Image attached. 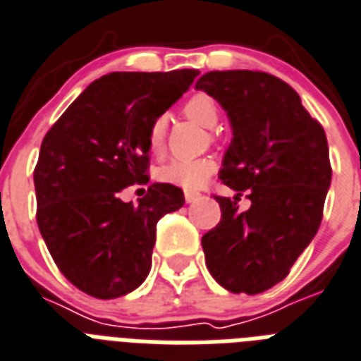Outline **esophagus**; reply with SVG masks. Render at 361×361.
<instances>
[{
	"label": "esophagus",
	"instance_id": "1",
	"mask_svg": "<svg viewBox=\"0 0 361 361\" xmlns=\"http://www.w3.org/2000/svg\"><path fill=\"white\" fill-rule=\"evenodd\" d=\"M200 199V192L197 191H185V200L187 202H195V200Z\"/></svg>",
	"mask_w": 361,
	"mask_h": 361
}]
</instances>
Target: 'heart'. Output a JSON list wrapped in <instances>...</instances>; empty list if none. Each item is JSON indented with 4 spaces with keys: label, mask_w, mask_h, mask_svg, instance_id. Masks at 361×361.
<instances>
[{
    "label": "heart",
    "mask_w": 361,
    "mask_h": 361,
    "mask_svg": "<svg viewBox=\"0 0 361 361\" xmlns=\"http://www.w3.org/2000/svg\"><path fill=\"white\" fill-rule=\"evenodd\" d=\"M181 114L204 128L216 126L217 119H219L216 100L204 92L192 94L189 100L183 102ZM164 140H166V123L161 117L153 119L147 126V134H145V145L151 155H161L164 149ZM214 170H216V162L206 157L202 159H176V161L162 164L161 169L157 170V178L162 183H170V185L181 187V189H199L210 178Z\"/></svg>",
    "instance_id": "b5f03b06"
}]
</instances>
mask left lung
Returning <instances> with one entry per match:
<instances>
[{"label": "left lung", "mask_w": 361, "mask_h": 361, "mask_svg": "<svg viewBox=\"0 0 361 361\" xmlns=\"http://www.w3.org/2000/svg\"><path fill=\"white\" fill-rule=\"evenodd\" d=\"M197 89L229 115L233 142L219 178L238 197H216L221 219L202 236L206 267L225 290L255 295L279 284L318 233L331 164L326 132L288 82L265 71H210Z\"/></svg>", "instance_id": "obj_1"}]
</instances>
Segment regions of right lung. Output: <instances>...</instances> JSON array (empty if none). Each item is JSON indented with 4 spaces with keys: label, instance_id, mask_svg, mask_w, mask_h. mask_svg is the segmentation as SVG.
Masks as SVG:
<instances>
[{
    "label": "right lung",
    "instance_id": "obj_1",
    "mask_svg": "<svg viewBox=\"0 0 361 361\" xmlns=\"http://www.w3.org/2000/svg\"><path fill=\"white\" fill-rule=\"evenodd\" d=\"M197 70L115 71L90 82L47 132L34 170L37 227L77 290L126 295L151 269L157 221L180 210V187L153 183L137 204L119 192L147 183V126L183 92Z\"/></svg>",
    "mask_w": 361,
    "mask_h": 361
}]
</instances>
